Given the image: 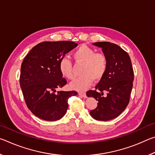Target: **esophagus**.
Here are the masks:
<instances>
[{
	"label": "esophagus",
	"instance_id": "1",
	"mask_svg": "<svg viewBox=\"0 0 155 155\" xmlns=\"http://www.w3.org/2000/svg\"><path fill=\"white\" fill-rule=\"evenodd\" d=\"M79 94L81 96L84 97V98H86V97H87V96H86V94L84 93V92H79V94Z\"/></svg>",
	"mask_w": 155,
	"mask_h": 155
}]
</instances>
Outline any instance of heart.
<instances>
[{
  "mask_svg": "<svg viewBox=\"0 0 155 155\" xmlns=\"http://www.w3.org/2000/svg\"><path fill=\"white\" fill-rule=\"evenodd\" d=\"M73 59L77 64H83L81 73L82 75L72 81L71 87L78 91H85L90 87L94 79L98 81L104 77L108 66L107 56L103 52H96L87 46L81 45L74 51ZM59 71L68 79L74 78L72 62L66 57L59 62Z\"/></svg>",
  "mask_w": 155,
  "mask_h": 155,
  "instance_id": "obj_1",
  "label": "heart"
}]
</instances>
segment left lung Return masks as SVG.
<instances>
[{
    "label": "left lung",
    "mask_w": 155,
    "mask_h": 155,
    "mask_svg": "<svg viewBox=\"0 0 155 155\" xmlns=\"http://www.w3.org/2000/svg\"><path fill=\"white\" fill-rule=\"evenodd\" d=\"M94 45L102 48L108 60V66L104 77L95 87L87 92L94 97L98 106L90 111L94 119L108 121L120 115L127 108L134 79L132 64L128 54L119 46L109 41L95 42ZM106 92L107 95L104 96Z\"/></svg>",
    "instance_id": "1"
}]
</instances>
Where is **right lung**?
<instances>
[{"mask_svg": "<svg viewBox=\"0 0 155 155\" xmlns=\"http://www.w3.org/2000/svg\"><path fill=\"white\" fill-rule=\"evenodd\" d=\"M71 41H43L25 57L21 65L20 85L26 104L35 116L46 121L61 119L67 111L68 100L75 91H59L67 83L59 71V62L77 46Z\"/></svg>", "mask_w": 155, "mask_h": 155, "instance_id": "right-lung-1", "label": "right lung"}]
</instances>
